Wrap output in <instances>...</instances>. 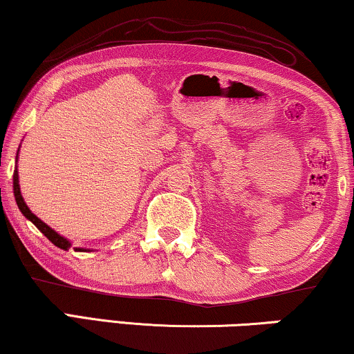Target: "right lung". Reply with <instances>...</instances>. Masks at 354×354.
I'll return each mask as SVG.
<instances>
[{"label":"right lung","instance_id":"add662e5","mask_svg":"<svg viewBox=\"0 0 354 354\" xmlns=\"http://www.w3.org/2000/svg\"><path fill=\"white\" fill-rule=\"evenodd\" d=\"M19 153V151H17ZM17 162V161H16ZM12 188H14V196H16V203H17V206H19V209H21V212L24 216L27 217L28 221L32 222V224H35V227L38 230L41 232L43 235L46 236L48 240L51 241L53 245H56L57 248H61V250H69L71 248V241L67 240V239H64V236H61L59 234H57V232H55L51 229L50 225H46L45 222H43L41 219H38V217L33 214V212L28 209V206L26 205V201H24V198H22V195H21V187H19V172H17V167L14 169V176H12ZM75 251H86V250H84V248H74Z\"/></svg>","mask_w":354,"mask_h":354}]
</instances>
